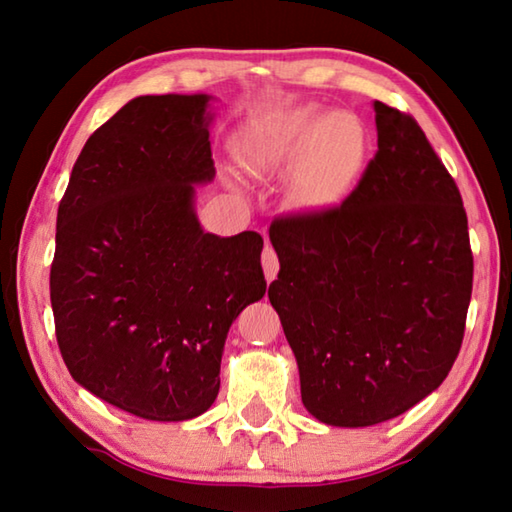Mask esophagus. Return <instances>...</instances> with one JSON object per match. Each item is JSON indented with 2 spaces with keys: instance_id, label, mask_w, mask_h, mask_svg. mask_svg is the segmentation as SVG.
<instances>
[{
  "instance_id": "1",
  "label": "esophagus",
  "mask_w": 512,
  "mask_h": 512,
  "mask_svg": "<svg viewBox=\"0 0 512 512\" xmlns=\"http://www.w3.org/2000/svg\"><path fill=\"white\" fill-rule=\"evenodd\" d=\"M262 266H264V275L268 282H273L277 277V271H280V259H277V253L273 250V246L268 244L264 246V253H262Z\"/></svg>"
}]
</instances>
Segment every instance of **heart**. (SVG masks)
Listing matches in <instances>:
<instances>
[{
  "mask_svg": "<svg viewBox=\"0 0 512 512\" xmlns=\"http://www.w3.org/2000/svg\"><path fill=\"white\" fill-rule=\"evenodd\" d=\"M257 153L259 167L296 162L298 194L311 207L334 203L366 162L368 131L348 110L320 115L316 108H296L266 126Z\"/></svg>",
  "mask_w": 512,
  "mask_h": 512,
  "instance_id": "heart-1",
  "label": "heart"
}]
</instances>
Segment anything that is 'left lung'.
Segmentation results:
<instances>
[{"label":"left lung","instance_id":"1","mask_svg":"<svg viewBox=\"0 0 512 512\" xmlns=\"http://www.w3.org/2000/svg\"><path fill=\"white\" fill-rule=\"evenodd\" d=\"M377 153L341 205L271 223L268 298L307 411L334 427L397 418L461 350L474 257L463 198L409 112L375 101Z\"/></svg>","mask_w":512,"mask_h":512}]
</instances>
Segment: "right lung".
Here are the masks:
<instances>
[{"mask_svg": "<svg viewBox=\"0 0 512 512\" xmlns=\"http://www.w3.org/2000/svg\"><path fill=\"white\" fill-rule=\"evenodd\" d=\"M207 101H128L85 142L58 205L60 354L83 388L146 420L210 409L232 320L266 293L262 237L210 235L194 214V183L214 176Z\"/></svg>", "mask_w": 512, "mask_h": 512, "instance_id": "1", "label": "right lung"}]
</instances>
